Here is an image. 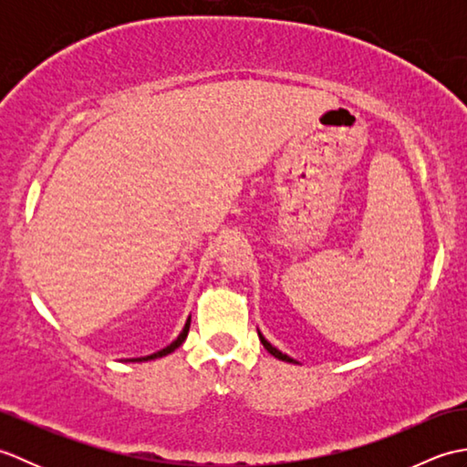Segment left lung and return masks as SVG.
I'll use <instances>...</instances> for the list:
<instances>
[{"label":"left lung","mask_w":467,"mask_h":467,"mask_svg":"<svg viewBox=\"0 0 467 467\" xmlns=\"http://www.w3.org/2000/svg\"><path fill=\"white\" fill-rule=\"evenodd\" d=\"M256 331H259V329H256ZM259 339H261V343H263V347H265V349L266 351H269L273 357H276V359H281V361H286V363H299V361H296V359H293V357H289V355H286V353H283V351H279V349H276V347L275 345H271L269 341H266L265 339V335L259 331Z\"/></svg>","instance_id":"1"}]
</instances>
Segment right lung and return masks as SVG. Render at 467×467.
<instances>
[{"label":"right lung","mask_w":467,"mask_h":467,"mask_svg":"<svg viewBox=\"0 0 467 467\" xmlns=\"http://www.w3.org/2000/svg\"><path fill=\"white\" fill-rule=\"evenodd\" d=\"M188 329H191V317H188L186 319V323H184V327H182V331H181V335L176 337V339L171 343V345H166L164 349H161V351H156V353H152V355H146V357H134V359H124V361H128V363H136V361H152V359H161V357H164V355H171L172 351H176L178 347H181L182 343H184V339H186V335H188Z\"/></svg>","instance_id":"obj_1"}]
</instances>
